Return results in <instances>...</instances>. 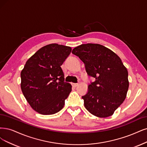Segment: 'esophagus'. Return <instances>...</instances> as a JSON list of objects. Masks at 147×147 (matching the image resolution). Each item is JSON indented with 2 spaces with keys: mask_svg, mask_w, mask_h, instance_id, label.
I'll use <instances>...</instances> for the list:
<instances>
[{
  "mask_svg": "<svg viewBox=\"0 0 147 147\" xmlns=\"http://www.w3.org/2000/svg\"><path fill=\"white\" fill-rule=\"evenodd\" d=\"M72 85H73V86H74V87H76V86H78L79 85V84H74V83H73Z\"/></svg>",
  "mask_w": 147,
  "mask_h": 147,
  "instance_id": "obj_1",
  "label": "esophagus"
}]
</instances>
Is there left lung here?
Listing matches in <instances>:
<instances>
[{
    "label": "left lung",
    "mask_w": 147,
    "mask_h": 147,
    "mask_svg": "<svg viewBox=\"0 0 147 147\" xmlns=\"http://www.w3.org/2000/svg\"><path fill=\"white\" fill-rule=\"evenodd\" d=\"M72 53L84 63L89 76L96 79L82 96L86 109L99 117L112 116L125 99L129 86L128 71L121 58L97 43L82 44Z\"/></svg>",
    "instance_id": "obj_1"
}]
</instances>
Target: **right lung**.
Segmentation results:
<instances>
[{"mask_svg":"<svg viewBox=\"0 0 147 147\" xmlns=\"http://www.w3.org/2000/svg\"><path fill=\"white\" fill-rule=\"evenodd\" d=\"M71 48L57 43L42 47L26 61L20 73V87L31 108L43 115L61 110L72 86L65 82L61 65Z\"/></svg>","mask_w":147,"mask_h":147,"instance_id":"1","label":"right lung"}]
</instances>
